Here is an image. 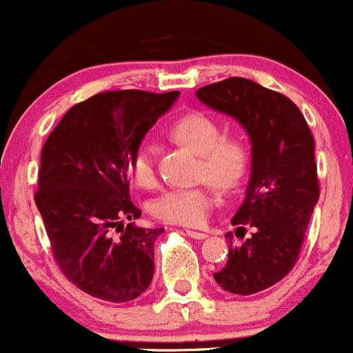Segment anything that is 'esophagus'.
<instances>
[{
	"label": "esophagus",
	"instance_id": "esophagus-1",
	"mask_svg": "<svg viewBox=\"0 0 353 353\" xmlns=\"http://www.w3.org/2000/svg\"><path fill=\"white\" fill-rule=\"evenodd\" d=\"M185 232H187V236L192 237V239H206L208 237V234L197 232V230H185Z\"/></svg>",
	"mask_w": 353,
	"mask_h": 353
}]
</instances>
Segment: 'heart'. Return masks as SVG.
<instances>
[{
  "mask_svg": "<svg viewBox=\"0 0 353 353\" xmlns=\"http://www.w3.org/2000/svg\"><path fill=\"white\" fill-rule=\"evenodd\" d=\"M168 133L201 156L197 176L210 180L218 189H236L243 182L250 164V150L241 140L221 137L220 124L203 112H185L170 124ZM130 174L140 187L156 182L152 157L140 149L130 161ZM213 208V194L206 185L192 189H173L154 201L156 218L173 225L199 227Z\"/></svg>",
  "mask_w": 353,
  "mask_h": 353,
  "instance_id": "obj_1",
  "label": "heart"
}]
</instances>
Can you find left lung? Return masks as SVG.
Returning <instances> with one entry per match:
<instances>
[{"instance_id":"1","label":"left lung","mask_w":353,"mask_h":353,"mask_svg":"<svg viewBox=\"0 0 353 353\" xmlns=\"http://www.w3.org/2000/svg\"><path fill=\"white\" fill-rule=\"evenodd\" d=\"M196 97L234 117L251 142L246 196L230 221L243 237L244 227H253V234L241 246L230 244L229 260L213 274L225 291L248 296L279 283L296 263L319 201L314 137L288 97L250 79H223Z\"/></svg>"}]
</instances>
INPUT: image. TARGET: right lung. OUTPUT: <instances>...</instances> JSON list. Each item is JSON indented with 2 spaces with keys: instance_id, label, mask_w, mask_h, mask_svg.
<instances>
[{
  "instance_id": "1",
  "label": "right lung",
  "mask_w": 353,
  "mask_h": 353,
  "mask_svg": "<svg viewBox=\"0 0 353 353\" xmlns=\"http://www.w3.org/2000/svg\"><path fill=\"white\" fill-rule=\"evenodd\" d=\"M179 95L99 93L70 107L43 145L34 201L53 254L70 283L100 300L132 301L152 281L164 229L123 225L142 214L130 199V161Z\"/></svg>"
}]
</instances>
